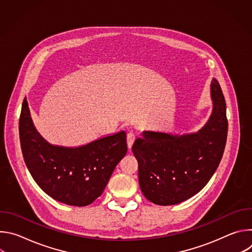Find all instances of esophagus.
Segmentation results:
<instances>
[{
    "label": "esophagus",
    "instance_id": "obj_1",
    "mask_svg": "<svg viewBox=\"0 0 252 252\" xmlns=\"http://www.w3.org/2000/svg\"><path fill=\"white\" fill-rule=\"evenodd\" d=\"M135 139V135L132 132H128L126 135V143H127V148L130 150L132 145H133V141Z\"/></svg>",
    "mask_w": 252,
    "mask_h": 252
}]
</instances>
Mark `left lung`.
<instances>
[{"mask_svg":"<svg viewBox=\"0 0 252 252\" xmlns=\"http://www.w3.org/2000/svg\"><path fill=\"white\" fill-rule=\"evenodd\" d=\"M212 112L196 132L145 130L131 148L138 162L140 189L158 205L181 203L199 192L217 170L226 143L225 99L219 82L210 84Z\"/></svg>","mask_w":252,"mask_h":252,"instance_id":"obj_1","label":"left lung"}]
</instances>
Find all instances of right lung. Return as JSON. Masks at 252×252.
Returning <instances> with one entry per match:
<instances>
[{"label": "right lung", "instance_id": "right-lung-1", "mask_svg": "<svg viewBox=\"0 0 252 252\" xmlns=\"http://www.w3.org/2000/svg\"><path fill=\"white\" fill-rule=\"evenodd\" d=\"M20 140L33 181L54 199L86 206L101 195L127 152L125 130L78 148L53 146L35 129L27 98L20 117Z\"/></svg>", "mask_w": 252, "mask_h": 252}]
</instances>
